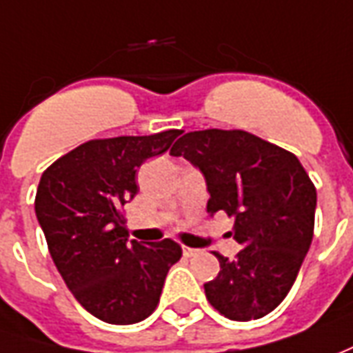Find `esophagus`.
<instances>
[{"label": "esophagus", "mask_w": 353, "mask_h": 353, "mask_svg": "<svg viewBox=\"0 0 353 353\" xmlns=\"http://www.w3.org/2000/svg\"><path fill=\"white\" fill-rule=\"evenodd\" d=\"M194 254H196V250H194V248H191V246H183V256L191 258V256H194Z\"/></svg>", "instance_id": "1"}]
</instances>
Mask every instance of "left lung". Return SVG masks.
Here are the masks:
<instances>
[{
	"label": "left lung",
	"instance_id": "obj_1",
	"mask_svg": "<svg viewBox=\"0 0 353 353\" xmlns=\"http://www.w3.org/2000/svg\"><path fill=\"white\" fill-rule=\"evenodd\" d=\"M201 170L208 214L233 218L235 260L214 252L216 279L204 285L214 310L233 321L260 319L285 300L310 250L315 225L314 181L292 152L243 130H201L170 151Z\"/></svg>",
	"mask_w": 353,
	"mask_h": 353
}]
</instances>
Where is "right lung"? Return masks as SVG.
<instances>
[{
    "instance_id": "add662e5",
    "label": "right lung",
    "mask_w": 353,
    "mask_h": 353,
    "mask_svg": "<svg viewBox=\"0 0 353 353\" xmlns=\"http://www.w3.org/2000/svg\"><path fill=\"white\" fill-rule=\"evenodd\" d=\"M181 130L82 143L39 179L36 216L66 287L97 319L132 325L159 305L168 270L181 258L172 239L128 241L124 204L143 162L170 149Z\"/></svg>"
}]
</instances>
